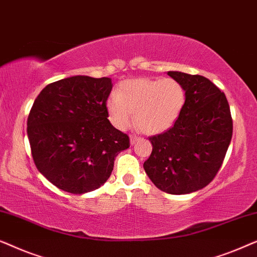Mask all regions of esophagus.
Wrapping results in <instances>:
<instances>
[{"mask_svg": "<svg viewBox=\"0 0 257 257\" xmlns=\"http://www.w3.org/2000/svg\"><path fill=\"white\" fill-rule=\"evenodd\" d=\"M139 140V137H137V136H131L130 137V143H131V145H133V144H136L137 142H138Z\"/></svg>", "mask_w": 257, "mask_h": 257, "instance_id": "34e87169", "label": "esophagus"}]
</instances>
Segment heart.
I'll use <instances>...</instances> for the list:
<instances>
[{
	"label": "heart",
	"instance_id": "1",
	"mask_svg": "<svg viewBox=\"0 0 257 257\" xmlns=\"http://www.w3.org/2000/svg\"><path fill=\"white\" fill-rule=\"evenodd\" d=\"M186 104V91L172 78H138L122 82L115 96L107 100L108 118L117 128L124 130L133 121L147 135L171 128Z\"/></svg>",
	"mask_w": 257,
	"mask_h": 257
}]
</instances>
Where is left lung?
<instances>
[{
	"mask_svg": "<svg viewBox=\"0 0 257 257\" xmlns=\"http://www.w3.org/2000/svg\"><path fill=\"white\" fill-rule=\"evenodd\" d=\"M167 75L185 87L186 104L170 130L150 137L153 149L144 168L160 191L188 194L215 178L233 136V119L224 93L208 78Z\"/></svg>",
	"mask_w": 257,
	"mask_h": 257,
	"instance_id": "8db88e82",
	"label": "left lung"
}]
</instances>
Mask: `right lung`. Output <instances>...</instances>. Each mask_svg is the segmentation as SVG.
I'll list each match as a JSON object with an SVG mask.
<instances>
[{"label": "right lung", "mask_w": 257, "mask_h": 257, "mask_svg": "<svg viewBox=\"0 0 257 257\" xmlns=\"http://www.w3.org/2000/svg\"><path fill=\"white\" fill-rule=\"evenodd\" d=\"M111 78L73 76L41 91L28 117V138L37 170L72 194L99 188L114 158L130 147L127 135L108 120Z\"/></svg>", "instance_id": "1"}]
</instances>
